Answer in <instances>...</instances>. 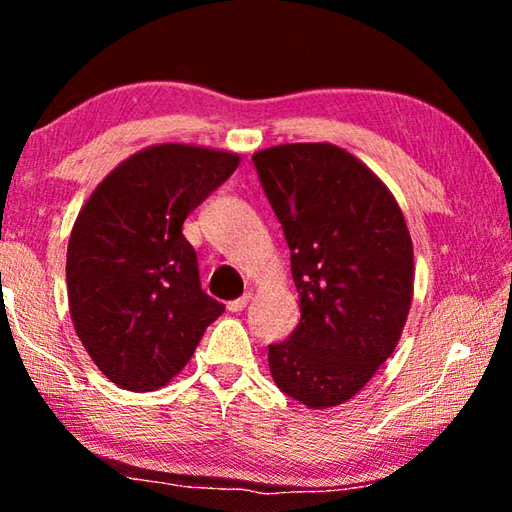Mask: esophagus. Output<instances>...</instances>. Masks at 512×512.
<instances>
[{
  "mask_svg": "<svg viewBox=\"0 0 512 512\" xmlns=\"http://www.w3.org/2000/svg\"><path fill=\"white\" fill-rule=\"evenodd\" d=\"M250 298H253V293H250V291H246V293H244V296H241V298H235V300H230V302H228V309H230V311H241V309H244V307L248 305V302H250Z\"/></svg>",
  "mask_w": 512,
  "mask_h": 512,
  "instance_id": "esophagus-1",
  "label": "esophagus"
}]
</instances>
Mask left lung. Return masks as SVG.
Here are the masks:
<instances>
[{
  "label": "left lung",
  "mask_w": 512,
  "mask_h": 512,
  "mask_svg": "<svg viewBox=\"0 0 512 512\" xmlns=\"http://www.w3.org/2000/svg\"><path fill=\"white\" fill-rule=\"evenodd\" d=\"M291 248L300 323L268 345L282 393L309 409L352 400L400 341L413 300V241L375 171L327 142L253 153Z\"/></svg>",
  "instance_id": "obj_1"
}]
</instances>
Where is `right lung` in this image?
<instances>
[{
    "label": "right lung",
    "mask_w": 512,
    "mask_h": 512,
    "mask_svg": "<svg viewBox=\"0 0 512 512\" xmlns=\"http://www.w3.org/2000/svg\"><path fill=\"white\" fill-rule=\"evenodd\" d=\"M239 162L210 146L151 144L119 162L76 216L69 314L94 366L124 391L167 386L225 311L201 289L183 223Z\"/></svg>",
    "instance_id": "obj_1"
}]
</instances>
